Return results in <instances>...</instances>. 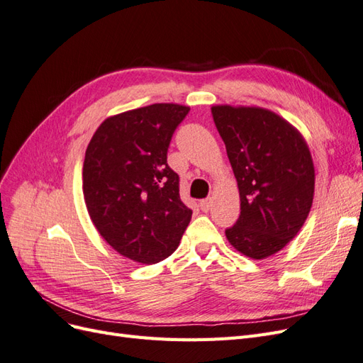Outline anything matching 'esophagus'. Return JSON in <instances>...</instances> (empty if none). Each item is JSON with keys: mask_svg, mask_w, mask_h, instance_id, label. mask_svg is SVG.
Masks as SVG:
<instances>
[{"mask_svg": "<svg viewBox=\"0 0 363 363\" xmlns=\"http://www.w3.org/2000/svg\"><path fill=\"white\" fill-rule=\"evenodd\" d=\"M200 207L203 212H208L212 208V200L211 199H206V200H201L200 201Z\"/></svg>", "mask_w": 363, "mask_h": 363, "instance_id": "obj_1", "label": "esophagus"}]
</instances>
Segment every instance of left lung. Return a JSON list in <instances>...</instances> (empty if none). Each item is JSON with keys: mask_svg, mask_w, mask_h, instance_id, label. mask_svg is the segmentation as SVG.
<instances>
[{"mask_svg": "<svg viewBox=\"0 0 363 363\" xmlns=\"http://www.w3.org/2000/svg\"><path fill=\"white\" fill-rule=\"evenodd\" d=\"M238 182L240 215L228 242L260 260L283 250L311 212L315 168L309 145L289 121L257 106H212Z\"/></svg>", "mask_w": 363, "mask_h": 363, "instance_id": "left-lung-1", "label": "left lung"}]
</instances>
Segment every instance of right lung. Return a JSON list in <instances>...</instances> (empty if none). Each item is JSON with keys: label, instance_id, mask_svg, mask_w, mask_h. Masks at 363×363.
Wrapping results in <instances>:
<instances>
[{"label": "right lung", "instance_id": "1", "mask_svg": "<svg viewBox=\"0 0 363 363\" xmlns=\"http://www.w3.org/2000/svg\"><path fill=\"white\" fill-rule=\"evenodd\" d=\"M189 107L156 103L106 118L86 148L83 196L106 242L144 265L177 250L192 211L167 163L174 130Z\"/></svg>", "mask_w": 363, "mask_h": 363}]
</instances>
